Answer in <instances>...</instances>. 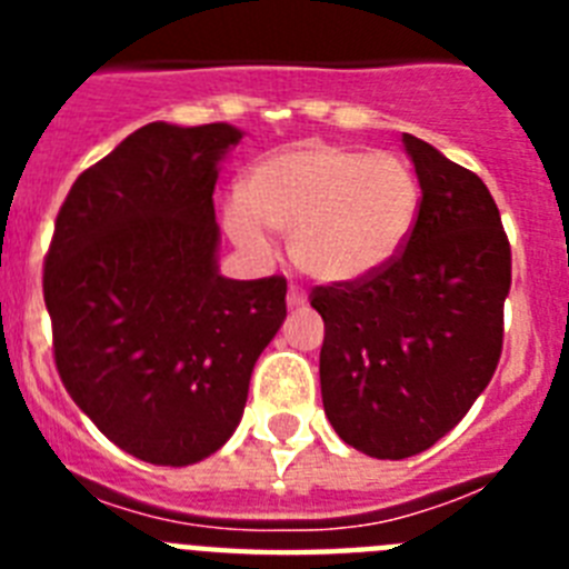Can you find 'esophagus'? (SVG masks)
Instances as JSON below:
<instances>
[{"label": "esophagus", "mask_w": 569, "mask_h": 569, "mask_svg": "<svg viewBox=\"0 0 569 569\" xmlns=\"http://www.w3.org/2000/svg\"><path fill=\"white\" fill-rule=\"evenodd\" d=\"M288 305H290V308H305V305H308V293H305V290H301L299 284H290Z\"/></svg>", "instance_id": "1"}]
</instances>
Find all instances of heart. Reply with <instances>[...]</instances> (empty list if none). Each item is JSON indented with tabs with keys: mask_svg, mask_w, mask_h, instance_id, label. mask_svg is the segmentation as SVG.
Segmentation results:
<instances>
[{
	"mask_svg": "<svg viewBox=\"0 0 569 569\" xmlns=\"http://www.w3.org/2000/svg\"><path fill=\"white\" fill-rule=\"evenodd\" d=\"M413 168L393 153L310 142L261 159L228 199L230 241L264 259L270 230L290 233V256L321 281L379 273L405 250L419 219Z\"/></svg>",
	"mask_w": 569,
	"mask_h": 569,
	"instance_id": "heart-1",
	"label": "heart"
}]
</instances>
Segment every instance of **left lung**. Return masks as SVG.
<instances>
[{
  "instance_id": "left-lung-1",
  "label": "left lung",
  "mask_w": 569,
  "mask_h": 569,
  "mask_svg": "<svg viewBox=\"0 0 569 569\" xmlns=\"http://www.w3.org/2000/svg\"><path fill=\"white\" fill-rule=\"evenodd\" d=\"M421 204L379 273L316 288L321 401L345 445L407 459L450 433L490 385L505 339L510 241L472 170L405 133Z\"/></svg>"
}]
</instances>
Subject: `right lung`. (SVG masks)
<instances>
[{"mask_svg":"<svg viewBox=\"0 0 569 569\" xmlns=\"http://www.w3.org/2000/svg\"><path fill=\"white\" fill-rule=\"evenodd\" d=\"M241 130L150 122L84 170L44 256L53 359L79 410L148 465L208 459L288 316L284 276L219 273L213 188Z\"/></svg>","mask_w":569,"mask_h":569,"instance_id":"right-lung-1","label":"right lung"}]
</instances>
